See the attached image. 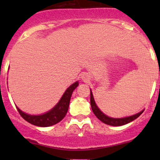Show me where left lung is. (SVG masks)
<instances>
[{"label": "left lung", "mask_w": 160, "mask_h": 160, "mask_svg": "<svg viewBox=\"0 0 160 160\" xmlns=\"http://www.w3.org/2000/svg\"><path fill=\"white\" fill-rule=\"evenodd\" d=\"M90 105H91V108L93 114H95V116H96L100 121H101L103 123L107 124V125H112V126H121V125H126V124L129 123V122H132V121H134L135 119H136L138 117H139L142 114V113L144 111H142L136 114L129 116V117L122 118H114L108 117V116L104 114L102 111L98 108L96 103H95L94 99H93V93H92L91 90H90Z\"/></svg>", "instance_id": "8db88e82"}]
</instances>
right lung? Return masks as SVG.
<instances>
[{"label": "right lung", "mask_w": 160, "mask_h": 160, "mask_svg": "<svg viewBox=\"0 0 160 160\" xmlns=\"http://www.w3.org/2000/svg\"><path fill=\"white\" fill-rule=\"evenodd\" d=\"M78 84V81H77L72 83L70 87H69L58 104L52 110L45 114H40V115H31V114L23 112L18 108L16 107L17 110L25 121L34 125L39 127H49L56 125V123L60 122L67 114L72 93L73 90L77 88Z\"/></svg>", "instance_id": "add662e5"}]
</instances>
